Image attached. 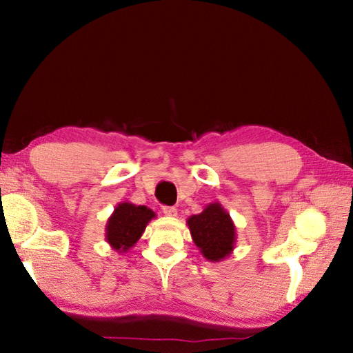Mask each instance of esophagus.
I'll list each match as a JSON object with an SVG mask.
<instances>
[{
  "label": "esophagus",
  "mask_w": 353,
  "mask_h": 353,
  "mask_svg": "<svg viewBox=\"0 0 353 353\" xmlns=\"http://www.w3.org/2000/svg\"><path fill=\"white\" fill-rule=\"evenodd\" d=\"M163 214L167 216H171V219H174L177 215V209L174 206H163Z\"/></svg>",
  "instance_id": "34e87169"
}]
</instances>
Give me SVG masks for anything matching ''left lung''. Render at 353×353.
Here are the masks:
<instances>
[{"label": "left lung", "instance_id": "obj_1", "mask_svg": "<svg viewBox=\"0 0 353 353\" xmlns=\"http://www.w3.org/2000/svg\"><path fill=\"white\" fill-rule=\"evenodd\" d=\"M186 224L194 244L208 261H224L234 252L236 243L235 223L219 201L209 203L200 214L191 215Z\"/></svg>", "mask_w": 353, "mask_h": 353}]
</instances>
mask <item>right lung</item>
<instances>
[{
    "mask_svg": "<svg viewBox=\"0 0 353 353\" xmlns=\"http://www.w3.org/2000/svg\"><path fill=\"white\" fill-rule=\"evenodd\" d=\"M156 219V214L147 206L121 201L115 206L114 212L106 223V241L112 250L127 253L139 241L147 224Z\"/></svg>",
    "mask_w": 353,
    "mask_h": 353,
    "instance_id": "1",
    "label": "right lung"
}]
</instances>
